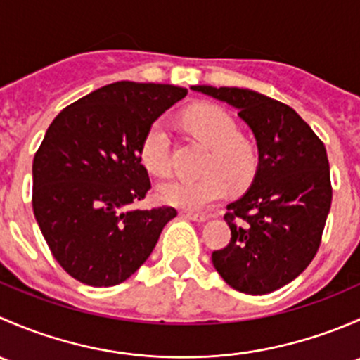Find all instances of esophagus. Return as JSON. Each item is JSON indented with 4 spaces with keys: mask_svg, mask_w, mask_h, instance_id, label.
I'll return each mask as SVG.
<instances>
[{
    "mask_svg": "<svg viewBox=\"0 0 360 360\" xmlns=\"http://www.w3.org/2000/svg\"><path fill=\"white\" fill-rule=\"evenodd\" d=\"M181 216L186 217V219H190V221H195V223H205L207 221V216H203V214L186 212V210H183V212H181Z\"/></svg>",
    "mask_w": 360,
    "mask_h": 360,
    "instance_id": "obj_1",
    "label": "esophagus"
}]
</instances>
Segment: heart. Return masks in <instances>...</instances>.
Listing matches in <instances>:
<instances>
[{
  "label": "heart",
  "mask_w": 360,
  "mask_h": 360,
  "mask_svg": "<svg viewBox=\"0 0 360 360\" xmlns=\"http://www.w3.org/2000/svg\"><path fill=\"white\" fill-rule=\"evenodd\" d=\"M184 125L209 146L200 169L203 176L163 181L157 188L160 202L183 210H202L223 198L228 188L244 190L252 183L259 163L257 148L238 134V125L230 112L214 104H198L184 112ZM139 158L148 172L169 174L170 139L162 120L148 127L141 141Z\"/></svg>",
  "instance_id": "heart-1"
}]
</instances>
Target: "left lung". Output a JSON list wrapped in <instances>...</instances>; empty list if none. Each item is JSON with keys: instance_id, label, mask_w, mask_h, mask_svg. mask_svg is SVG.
Returning a JSON list of instances; mask_svg holds the SVG:
<instances>
[{"instance_id": "8db88e82", "label": "left lung", "mask_w": 360, "mask_h": 360, "mask_svg": "<svg viewBox=\"0 0 360 360\" xmlns=\"http://www.w3.org/2000/svg\"><path fill=\"white\" fill-rule=\"evenodd\" d=\"M191 90L235 108L259 157L248 191L226 205L231 240L212 252L214 268L240 292L277 291L311 263L321 245L333 198L324 144L292 108L263 94L210 85Z\"/></svg>"}]
</instances>
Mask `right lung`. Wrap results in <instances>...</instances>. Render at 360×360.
I'll list each match as a JSON object with an SVG mask.
<instances>
[{
	"label": "right lung",
	"mask_w": 360,
	"mask_h": 360,
	"mask_svg": "<svg viewBox=\"0 0 360 360\" xmlns=\"http://www.w3.org/2000/svg\"><path fill=\"white\" fill-rule=\"evenodd\" d=\"M183 86L116 82L56 116L32 162V210L60 266L92 288L127 281L150 257L172 207L132 209L151 188L139 148Z\"/></svg>",
	"instance_id": "add662e5"
}]
</instances>
